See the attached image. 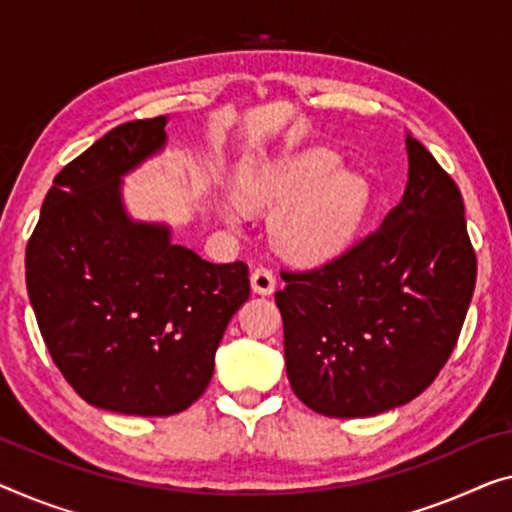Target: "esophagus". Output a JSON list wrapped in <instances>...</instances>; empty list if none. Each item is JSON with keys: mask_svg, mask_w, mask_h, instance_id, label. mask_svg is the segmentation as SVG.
<instances>
[{"mask_svg": "<svg viewBox=\"0 0 512 512\" xmlns=\"http://www.w3.org/2000/svg\"><path fill=\"white\" fill-rule=\"evenodd\" d=\"M250 285H253L257 294H271L276 289V276H273L269 266H257L253 276H250Z\"/></svg>", "mask_w": 512, "mask_h": 512, "instance_id": "1", "label": "esophagus"}]
</instances>
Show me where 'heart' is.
<instances>
[{"mask_svg":"<svg viewBox=\"0 0 512 512\" xmlns=\"http://www.w3.org/2000/svg\"><path fill=\"white\" fill-rule=\"evenodd\" d=\"M338 167L340 158L333 151L310 149L243 179V204L285 207L273 234L292 259L324 262L338 255L368 211V181ZM227 218L236 223V211L227 209Z\"/></svg>","mask_w":512,"mask_h":512,"instance_id":"1","label":"heart"}]
</instances>
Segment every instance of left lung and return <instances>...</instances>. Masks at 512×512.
<instances>
[{"instance_id":"8db88e82","label":"left lung","mask_w":512,"mask_h":512,"mask_svg":"<svg viewBox=\"0 0 512 512\" xmlns=\"http://www.w3.org/2000/svg\"><path fill=\"white\" fill-rule=\"evenodd\" d=\"M407 154V188L377 230L322 266L282 271L287 377L317 414L363 418L407 404L460 338L476 287L460 188L409 133Z\"/></svg>"}]
</instances>
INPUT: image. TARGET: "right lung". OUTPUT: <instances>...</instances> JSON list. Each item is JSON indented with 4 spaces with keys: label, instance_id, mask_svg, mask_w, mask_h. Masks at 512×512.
<instances>
[{
    "label": "right lung",
    "instance_id": "1",
    "mask_svg": "<svg viewBox=\"0 0 512 512\" xmlns=\"http://www.w3.org/2000/svg\"><path fill=\"white\" fill-rule=\"evenodd\" d=\"M167 114L112 128L45 195L27 243V292L73 391L128 416H172L209 386L213 356L248 301L246 262L213 264L131 223L119 177L165 142Z\"/></svg>",
    "mask_w": 512,
    "mask_h": 512
}]
</instances>
